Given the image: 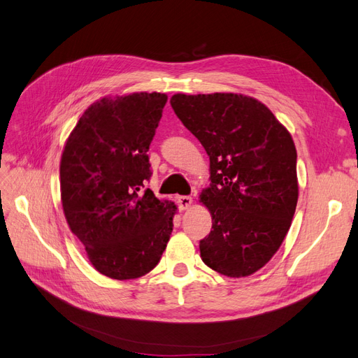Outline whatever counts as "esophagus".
<instances>
[{
  "label": "esophagus",
  "mask_w": 358,
  "mask_h": 358,
  "mask_svg": "<svg viewBox=\"0 0 358 358\" xmlns=\"http://www.w3.org/2000/svg\"><path fill=\"white\" fill-rule=\"evenodd\" d=\"M176 200H178V206H179L180 210L188 209L189 206L192 204V199H191L189 196H180V197H178Z\"/></svg>",
  "instance_id": "obj_1"
}]
</instances>
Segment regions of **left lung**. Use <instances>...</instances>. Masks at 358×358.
<instances>
[{
  "label": "left lung",
  "mask_w": 358,
  "mask_h": 358,
  "mask_svg": "<svg viewBox=\"0 0 358 358\" xmlns=\"http://www.w3.org/2000/svg\"><path fill=\"white\" fill-rule=\"evenodd\" d=\"M170 104L210 159V187L200 201L213 230L200 241L203 263L230 278L252 275L282 245L296 212L292 137L252 96L175 94Z\"/></svg>",
  "instance_id": "1"
}]
</instances>
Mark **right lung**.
Returning a JSON list of instances; mask_svg holds the SVG:
<instances>
[{"label": "right lung", "mask_w": 358, "mask_h": 358, "mask_svg": "<svg viewBox=\"0 0 358 358\" xmlns=\"http://www.w3.org/2000/svg\"><path fill=\"white\" fill-rule=\"evenodd\" d=\"M167 95L134 92L91 104L76 124L59 166L61 201L71 233L107 278L149 273L173 231L176 206L149 188L148 150Z\"/></svg>", "instance_id": "obj_1"}]
</instances>
